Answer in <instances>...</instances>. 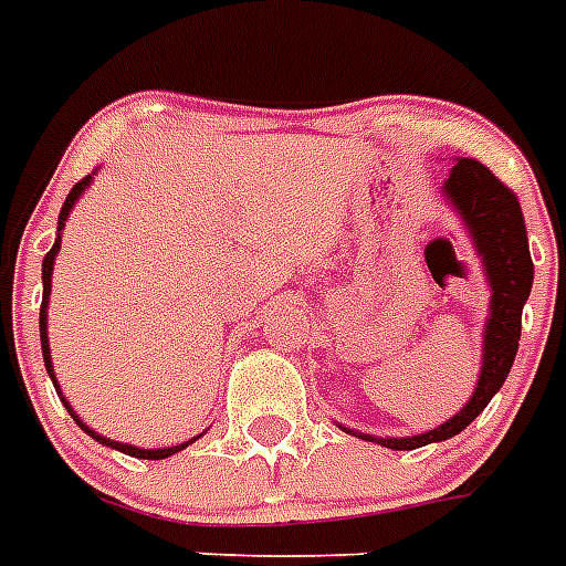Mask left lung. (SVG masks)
I'll return each instance as SVG.
<instances>
[{"mask_svg":"<svg viewBox=\"0 0 566 566\" xmlns=\"http://www.w3.org/2000/svg\"><path fill=\"white\" fill-rule=\"evenodd\" d=\"M444 196L473 235V244L490 279V290H493L490 318L484 324V347H481L484 361H481L479 385L470 401L436 430L407 436V439H376L367 432L350 430L358 439L376 441L390 450H416L432 441L453 439L490 405L518 353L521 311L533 287V259H530L527 228H524L518 196L507 185H501L490 167L475 159H459V165H453L450 179L444 181Z\"/></svg>","mask_w":566,"mask_h":566,"instance_id":"obj_1","label":"left lung"}]
</instances>
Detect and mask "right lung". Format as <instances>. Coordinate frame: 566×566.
I'll list each match as a JSON object with an SVG mask.
<instances>
[{
	"label": "right lung",
	"mask_w": 566,
	"mask_h": 566,
	"mask_svg": "<svg viewBox=\"0 0 566 566\" xmlns=\"http://www.w3.org/2000/svg\"><path fill=\"white\" fill-rule=\"evenodd\" d=\"M91 181H93V174L85 176V179H82V181H76V185H73V188H71V193H67L65 205H62V210H59V230L65 228L67 213H71L73 205H76V201H78V196L85 193V188H87V185H91ZM59 242H62V235L56 233V242H53V248L48 250V255H45V259H42V311H39V336H42V358H45L48 376H51V381H53V387H56V392H59V381H56V373H53V361H51V342H48V296H51V276H53V262H56V253H59ZM62 405H65V410L71 412V419L76 421V424L82 427V430H85L87 436H91V439H96V441H99V444H105V447H113V450H119V453L134 455V459H150V461L167 459V455L179 453V450H185V447L193 444V441L199 439V436H196V439L185 441V444L161 447V450H142V447L119 444V441L105 439V436H99V432H96V430H91V427H87L85 421L78 419L76 412H73V407L67 405L65 396H62Z\"/></svg>",
	"instance_id": "right-lung-1"
}]
</instances>
